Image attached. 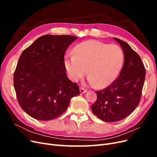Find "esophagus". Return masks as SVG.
<instances>
[{
    "mask_svg": "<svg viewBox=\"0 0 157 157\" xmlns=\"http://www.w3.org/2000/svg\"><path fill=\"white\" fill-rule=\"evenodd\" d=\"M80 92L81 94H84V93H86L87 92V90L86 89L82 88V87H80Z\"/></svg>",
    "mask_w": 157,
    "mask_h": 157,
    "instance_id": "1",
    "label": "esophagus"
}]
</instances>
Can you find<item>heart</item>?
I'll return each instance as SVG.
<instances>
[{
    "label": "heart",
    "mask_w": 157,
    "mask_h": 157,
    "mask_svg": "<svg viewBox=\"0 0 157 157\" xmlns=\"http://www.w3.org/2000/svg\"><path fill=\"white\" fill-rule=\"evenodd\" d=\"M123 53L116 44L108 45L95 40L81 42L74 49V56H65L64 63L69 78L77 81L86 73L90 85L104 88L111 84L119 74Z\"/></svg>",
    "instance_id": "1"
}]
</instances>
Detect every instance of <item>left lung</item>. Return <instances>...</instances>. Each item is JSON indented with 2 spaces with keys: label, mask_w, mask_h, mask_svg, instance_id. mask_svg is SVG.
Wrapping results in <instances>:
<instances>
[{
  "label": "left lung",
  "mask_w": 157,
  "mask_h": 157,
  "mask_svg": "<svg viewBox=\"0 0 157 157\" xmlns=\"http://www.w3.org/2000/svg\"><path fill=\"white\" fill-rule=\"evenodd\" d=\"M120 44L124 61L119 77L107 88L96 92L92 111L107 122L124 119L138 105L145 78V69L140 56L126 42L114 37Z\"/></svg>",
  "instance_id": "1"
}]
</instances>
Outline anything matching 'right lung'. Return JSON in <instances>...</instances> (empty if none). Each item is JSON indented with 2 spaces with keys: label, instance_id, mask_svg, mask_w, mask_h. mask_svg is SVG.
I'll return each mask as SVG.
<instances>
[{
  "label": "right lung",
  "instance_id": "add662e5",
  "mask_svg": "<svg viewBox=\"0 0 157 157\" xmlns=\"http://www.w3.org/2000/svg\"><path fill=\"white\" fill-rule=\"evenodd\" d=\"M70 35H46L22 52L13 75L19 104L39 121H50L63 114L79 87L67 78L64 55L77 39Z\"/></svg>",
  "mask_w": 157,
  "mask_h": 157
}]
</instances>
